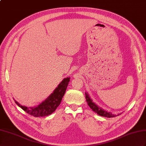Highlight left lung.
Segmentation results:
<instances>
[{
	"mask_svg": "<svg viewBox=\"0 0 146 146\" xmlns=\"http://www.w3.org/2000/svg\"><path fill=\"white\" fill-rule=\"evenodd\" d=\"M85 96H86V102H88V106L93 111L95 112V113H96L98 115L104 117L111 118V117H116V116H118L121 114V113H118L117 115H116L111 113L110 111H107V110L103 109L102 108L97 105L95 102H93L92 100L91 99L90 96H89V94H88V92H85Z\"/></svg>",
	"mask_w": 146,
	"mask_h": 146,
	"instance_id": "8db88e82",
	"label": "left lung"
}]
</instances>
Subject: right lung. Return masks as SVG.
I'll use <instances>...</instances> for the list:
<instances>
[{"label":"right lung","instance_id":"add662e5","mask_svg":"<svg viewBox=\"0 0 146 146\" xmlns=\"http://www.w3.org/2000/svg\"><path fill=\"white\" fill-rule=\"evenodd\" d=\"M70 79V77L64 78L60 83L58 86L54 89L53 92L47 97L44 101L36 106L28 107L21 106L14 99L15 102L27 113L34 116L35 117H46V116L49 115L55 111L59 106L60 104L61 103L63 97L65 94L66 89L69 83Z\"/></svg>","mask_w":146,"mask_h":146}]
</instances>
